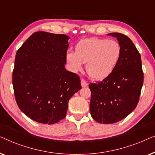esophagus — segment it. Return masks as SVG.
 <instances>
[{"mask_svg":"<svg viewBox=\"0 0 155 155\" xmlns=\"http://www.w3.org/2000/svg\"><path fill=\"white\" fill-rule=\"evenodd\" d=\"M81 86L82 87H86L88 86V83H87V81L85 79H82L81 80Z\"/></svg>","mask_w":155,"mask_h":155,"instance_id":"34e87169","label":"esophagus"}]
</instances>
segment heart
<instances>
[{"label":"heart","instance_id":"b5f03b06","mask_svg":"<svg viewBox=\"0 0 155 155\" xmlns=\"http://www.w3.org/2000/svg\"><path fill=\"white\" fill-rule=\"evenodd\" d=\"M120 46L114 40L96 37L84 38L75 47V52L66 54V60L74 70H79L83 62L89 77L102 80L110 76L116 67L120 57Z\"/></svg>","mask_w":155,"mask_h":155}]
</instances>
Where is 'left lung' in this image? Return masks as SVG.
<instances>
[{
    "mask_svg": "<svg viewBox=\"0 0 155 155\" xmlns=\"http://www.w3.org/2000/svg\"><path fill=\"white\" fill-rule=\"evenodd\" d=\"M120 46L116 67L102 81L90 84L91 114L98 123L110 124L125 118L136 107L143 84L141 57L126 35L110 33Z\"/></svg>",
    "mask_w": 155,
    "mask_h": 155,
    "instance_id": "1",
    "label": "left lung"
}]
</instances>
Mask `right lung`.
I'll use <instances>...</instances> for the list:
<instances>
[{"label": "right lung", "instance_id": "obj_1", "mask_svg": "<svg viewBox=\"0 0 155 155\" xmlns=\"http://www.w3.org/2000/svg\"><path fill=\"white\" fill-rule=\"evenodd\" d=\"M69 38L35 32L17 52L12 73L15 100L35 121L53 124L64 119L69 99L81 89L79 77L64 67Z\"/></svg>", "mask_w": 155, "mask_h": 155}]
</instances>
